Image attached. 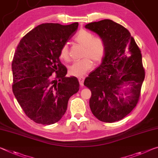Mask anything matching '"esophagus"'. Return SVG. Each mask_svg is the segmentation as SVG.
Returning <instances> with one entry per match:
<instances>
[{"label":"esophagus","mask_w":158,"mask_h":158,"mask_svg":"<svg viewBox=\"0 0 158 158\" xmlns=\"http://www.w3.org/2000/svg\"><path fill=\"white\" fill-rule=\"evenodd\" d=\"M79 84L81 86H84V79H85V77L84 76H81V77H79Z\"/></svg>","instance_id":"1"}]
</instances>
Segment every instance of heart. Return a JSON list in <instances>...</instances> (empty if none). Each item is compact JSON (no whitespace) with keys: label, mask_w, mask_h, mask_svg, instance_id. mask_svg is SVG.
<instances>
[{"label":"heart","mask_w":158,"mask_h":158,"mask_svg":"<svg viewBox=\"0 0 158 158\" xmlns=\"http://www.w3.org/2000/svg\"><path fill=\"white\" fill-rule=\"evenodd\" d=\"M77 43L82 45L84 50L81 57L83 58L74 62L69 67V73L72 76L81 77L90 71L95 64L101 63L106 55V46L104 40L101 37H94L93 34L86 30H81L74 38ZM60 56L65 61L69 60V48L64 44L60 51Z\"/></svg>","instance_id":"1"}]
</instances>
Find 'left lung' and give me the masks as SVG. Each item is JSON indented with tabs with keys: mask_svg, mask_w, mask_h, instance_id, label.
I'll use <instances>...</instances> for the list:
<instances>
[{
	"mask_svg": "<svg viewBox=\"0 0 158 158\" xmlns=\"http://www.w3.org/2000/svg\"><path fill=\"white\" fill-rule=\"evenodd\" d=\"M85 27L103 39L106 46L101 65L84 83L91 91L90 108L100 121H119L133 110L141 95L145 78L141 50L128 30L110 19Z\"/></svg>",
	"mask_w": 158,
	"mask_h": 158,
	"instance_id": "left-lung-1",
	"label": "left lung"
}]
</instances>
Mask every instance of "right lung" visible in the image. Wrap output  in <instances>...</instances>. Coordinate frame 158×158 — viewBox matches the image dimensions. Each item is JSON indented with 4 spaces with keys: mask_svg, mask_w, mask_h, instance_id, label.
<instances>
[{
    "mask_svg": "<svg viewBox=\"0 0 158 158\" xmlns=\"http://www.w3.org/2000/svg\"><path fill=\"white\" fill-rule=\"evenodd\" d=\"M78 26V22L41 24L23 36L17 47L12 63V91L24 113L36 123L60 121L69 98L79 91L78 79L66 77L67 69L59 58L61 47Z\"/></svg>",
    "mask_w": 158,
    "mask_h": 158,
    "instance_id": "right-lung-1",
    "label": "right lung"
}]
</instances>
